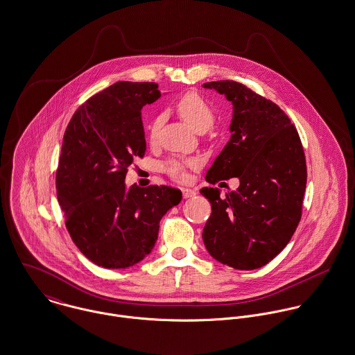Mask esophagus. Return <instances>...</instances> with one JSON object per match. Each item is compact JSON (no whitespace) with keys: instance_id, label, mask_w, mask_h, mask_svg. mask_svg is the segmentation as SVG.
Segmentation results:
<instances>
[{"instance_id":"1","label":"esophagus","mask_w":355,"mask_h":355,"mask_svg":"<svg viewBox=\"0 0 355 355\" xmlns=\"http://www.w3.org/2000/svg\"><path fill=\"white\" fill-rule=\"evenodd\" d=\"M182 195L185 198H189V197L196 196V192L193 189H189V188H182Z\"/></svg>"}]
</instances>
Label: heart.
<instances>
[{"label":"heart","instance_id":"heart-1","mask_svg":"<svg viewBox=\"0 0 355 355\" xmlns=\"http://www.w3.org/2000/svg\"><path fill=\"white\" fill-rule=\"evenodd\" d=\"M175 110L180 114V117L184 119L195 132L197 133H204L208 129H211L216 121V114L215 110L211 107V105L201 98L198 94L189 92L181 96L177 103H175ZM163 117L162 116H155L148 128L150 139H155L158 135L159 129L162 126ZM195 162H187V163H180V162H171L166 166L167 173L177 178H184L185 177V167H195Z\"/></svg>","mask_w":355,"mask_h":355}]
</instances>
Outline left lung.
<instances>
[{"label":"left lung","mask_w":355,"mask_h":355,"mask_svg":"<svg viewBox=\"0 0 355 355\" xmlns=\"http://www.w3.org/2000/svg\"><path fill=\"white\" fill-rule=\"evenodd\" d=\"M233 103L232 137L207 171L215 185L236 177L239 187L220 196L218 188L200 193L211 202L202 241L208 253L236 270H256L276 257L302 215L306 160L295 126L264 96L233 80L209 81Z\"/></svg>","instance_id":"1"}]
</instances>
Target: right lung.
<instances>
[{
	"label": "right lung",
	"mask_w": 355,
	"mask_h": 355,
	"mask_svg": "<svg viewBox=\"0 0 355 355\" xmlns=\"http://www.w3.org/2000/svg\"><path fill=\"white\" fill-rule=\"evenodd\" d=\"M159 96L157 83L117 81L85 101L67 126L55 173L58 202L72 241L99 267L141 261L158 239L162 216L182 198L166 185L123 184L133 159L146 154L141 109Z\"/></svg>",
	"instance_id": "1"
}]
</instances>
